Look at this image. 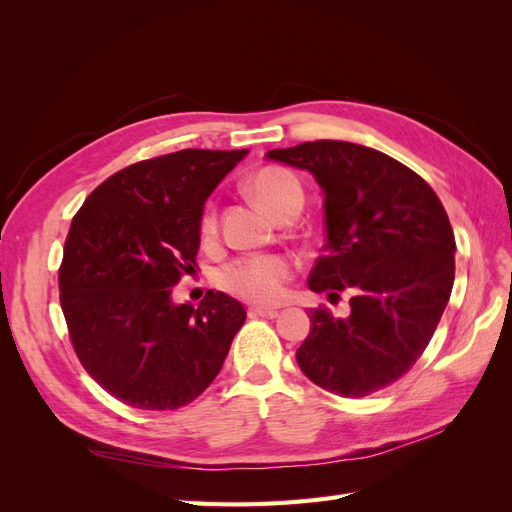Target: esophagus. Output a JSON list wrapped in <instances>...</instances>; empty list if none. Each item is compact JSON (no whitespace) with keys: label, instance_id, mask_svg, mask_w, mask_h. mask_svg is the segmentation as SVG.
Here are the masks:
<instances>
[{"label":"esophagus","instance_id":"obj_1","mask_svg":"<svg viewBox=\"0 0 512 512\" xmlns=\"http://www.w3.org/2000/svg\"><path fill=\"white\" fill-rule=\"evenodd\" d=\"M247 316H250V318H275L277 309H273V307H250V309H247Z\"/></svg>","mask_w":512,"mask_h":512}]
</instances>
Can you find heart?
<instances>
[{
    "label": "heart",
    "instance_id": "1",
    "mask_svg": "<svg viewBox=\"0 0 512 512\" xmlns=\"http://www.w3.org/2000/svg\"><path fill=\"white\" fill-rule=\"evenodd\" d=\"M250 192L273 218L280 220L290 211H299L303 205V188L299 179L284 168H260L250 179ZM218 226V213L207 205L200 230L209 237ZM292 277V262L286 256H243L220 267L215 280L232 297L254 305H273L284 297L286 284Z\"/></svg>",
    "mask_w": 512,
    "mask_h": 512
}]
</instances>
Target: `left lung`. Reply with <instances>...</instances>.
<instances>
[{"label": "left lung", "mask_w": 512, "mask_h": 512, "mask_svg": "<svg viewBox=\"0 0 512 512\" xmlns=\"http://www.w3.org/2000/svg\"><path fill=\"white\" fill-rule=\"evenodd\" d=\"M324 192L327 245L307 286L348 290L350 316L309 312L303 374L339 397H365L408 374L427 348L455 282V235L431 185L382 151L346 141L271 149Z\"/></svg>", "instance_id": "1"}]
</instances>
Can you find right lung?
Listing matches in <instances>:
<instances>
[{
	"label": "right lung",
	"mask_w": 512,
	"mask_h": 512,
	"mask_svg": "<svg viewBox=\"0 0 512 512\" xmlns=\"http://www.w3.org/2000/svg\"><path fill=\"white\" fill-rule=\"evenodd\" d=\"M247 149H181L121 168L72 218L59 303L87 374L138 410L188 406L220 374L245 309L209 290L170 301L196 267L209 194Z\"/></svg>",
	"instance_id": "obj_1"
}]
</instances>
